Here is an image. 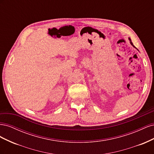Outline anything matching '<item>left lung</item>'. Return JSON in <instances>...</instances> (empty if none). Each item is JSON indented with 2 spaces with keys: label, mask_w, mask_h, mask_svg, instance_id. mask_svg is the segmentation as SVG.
<instances>
[{
  "label": "left lung",
  "mask_w": 154,
  "mask_h": 154,
  "mask_svg": "<svg viewBox=\"0 0 154 154\" xmlns=\"http://www.w3.org/2000/svg\"><path fill=\"white\" fill-rule=\"evenodd\" d=\"M129 40H130V44H131V45L133 46V47H134V48H136V47H135V46L133 45V44H132V42H131V40H130V38H129Z\"/></svg>",
  "instance_id": "1"
}]
</instances>
